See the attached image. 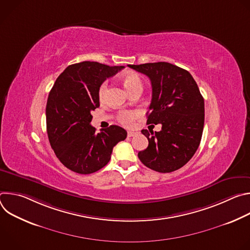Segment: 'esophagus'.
Wrapping results in <instances>:
<instances>
[{
  "mask_svg": "<svg viewBox=\"0 0 250 250\" xmlns=\"http://www.w3.org/2000/svg\"><path fill=\"white\" fill-rule=\"evenodd\" d=\"M137 132L135 131V130H127V136L128 137H131V136H133L134 134H136Z\"/></svg>",
  "mask_w": 250,
  "mask_h": 250,
  "instance_id": "1",
  "label": "esophagus"
}]
</instances>
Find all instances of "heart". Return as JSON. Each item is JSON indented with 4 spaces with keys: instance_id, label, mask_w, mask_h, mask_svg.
<instances>
[{
    "instance_id": "b5f03b06",
    "label": "heart",
    "mask_w": 250,
    "mask_h": 250,
    "mask_svg": "<svg viewBox=\"0 0 250 250\" xmlns=\"http://www.w3.org/2000/svg\"><path fill=\"white\" fill-rule=\"evenodd\" d=\"M123 83H124L125 88L128 92V94L131 93L132 91H134L135 89H140V88L142 89L141 79L137 74H134V73H127V74L124 75ZM106 87H108V85H106V82L103 83L100 87L99 97H100L101 100H103L105 96ZM135 117H136V113L124 111V112H121L119 114V121L124 125H130Z\"/></svg>"
}]
</instances>
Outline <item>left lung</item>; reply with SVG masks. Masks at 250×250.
<instances>
[{"instance_id": "left-lung-1", "label": "left lung", "mask_w": 250, "mask_h": 250, "mask_svg": "<svg viewBox=\"0 0 250 250\" xmlns=\"http://www.w3.org/2000/svg\"><path fill=\"white\" fill-rule=\"evenodd\" d=\"M128 67L150 79L152 99L147 124L162 125L160 131L141 130L148 146L138 152V158L160 173L178 170L193 157L201 142L205 103L199 87L187 70L168 62Z\"/></svg>"}]
</instances>
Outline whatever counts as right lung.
<instances>
[{"label":"right lung","mask_w":250,"mask_h":250,"mask_svg":"<svg viewBox=\"0 0 250 250\" xmlns=\"http://www.w3.org/2000/svg\"><path fill=\"white\" fill-rule=\"evenodd\" d=\"M124 66L83 61L69 65L56 79L46 104V129L60 162L71 171L91 174L108 164L114 146L126 138L121 126L96 133L91 112L100 106L103 82Z\"/></svg>","instance_id":"right-lung-1"}]
</instances>
